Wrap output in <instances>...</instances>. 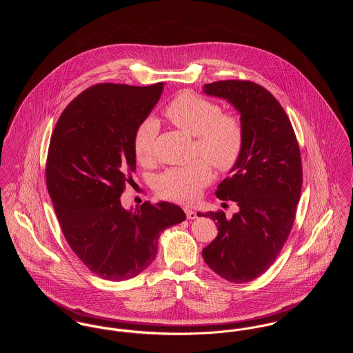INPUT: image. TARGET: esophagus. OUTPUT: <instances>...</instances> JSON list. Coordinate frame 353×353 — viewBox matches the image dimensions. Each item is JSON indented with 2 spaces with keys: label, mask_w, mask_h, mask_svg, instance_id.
<instances>
[{
  "label": "esophagus",
  "mask_w": 353,
  "mask_h": 353,
  "mask_svg": "<svg viewBox=\"0 0 353 353\" xmlns=\"http://www.w3.org/2000/svg\"><path fill=\"white\" fill-rule=\"evenodd\" d=\"M183 210H185L186 217H188L189 220H194V219H197V213H196L193 209H190V208H183Z\"/></svg>",
  "instance_id": "obj_1"
}]
</instances>
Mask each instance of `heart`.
I'll return each mask as SVG.
<instances>
[{
	"mask_svg": "<svg viewBox=\"0 0 353 353\" xmlns=\"http://www.w3.org/2000/svg\"><path fill=\"white\" fill-rule=\"evenodd\" d=\"M221 107L194 92H182L170 101L164 110L165 117L182 132L196 137V152L221 171H230L239 160L245 133L241 121L228 114H221ZM159 123L153 118L143 121L133 140V148L139 161L152 159ZM212 178L210 165L197 160L183 167H174L156 179V192L163 199L176 202H193L202 188Z\"/></svg>",
	"mask_w": 353,
	"mask_h": 353,
	"instance_id": "obj_1",
	"label": "heart"
}]
</instances>
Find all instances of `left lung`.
Segmentation results:
<instances>
[{"label": "left lung", "instance_id": "obj_1", "mask_svg": "<svg viewBox=\"0 0 353 353\" xmlns=\"http://www.w3.org/2000/svg\"><path fill=\"white\" fill-rule=\"evenodd\" d=\"M202 92L228 101L241 115L242 154L216 190L239 208L197 213L217 225V236L202 250L206 265L223 279L249 283L274 262L292 230L302 190L299 144L281 104L252 81L205 84Z\"/></svg>", "mask_w": 353, "mask_h": 353}]
</instances>
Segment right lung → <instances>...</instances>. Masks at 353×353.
Instances as JSON below:
<instances>
[{
	"mask_svg": "<svg viewBox=\"0 0 353 353\" xmlns=\"http://www.w3.org/2000/svg\"><path fill=\"white\" fill-rule=\"evenodd\" d=\"M163 88L97 84L68 104L51 136L46 182L63 236L104 280L140 274L157 254L160 234L186 219L171 202L125 209L119 199L136 171L134 133Z\"/></svg>",
	"mask_w": 353,
	"mask_h": 353,
	"instance_id": "obj_1",
	"label": "right lung"
}]
</instances>
